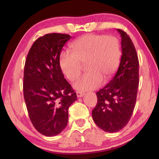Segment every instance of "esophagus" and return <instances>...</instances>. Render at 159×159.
<instances>
[{"mask_svg":"<svg viewBox=\"0 0 159 159\" xmlns=\"http://www.w3.org/2000/svg\"><path fill=\"white\" fill-rule=\"evenodd\" d=\"M76 95H77V97H78V98H81V97L84 96V93H82V92L77 91V92H76Z\"/></svg>","mask_w":159,"mask_h":159,"instance_id":"1","label":"esophagus"}]
</instances>
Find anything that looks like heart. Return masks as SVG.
Listing matches in <instances>:
<instances>
[{
    "label": "heart",
    "mask_w": 159,
    "mask_h": 159,
    "mask_svg": "<svg viewBox=\"0 0 159 159\" xmlns=\"http://www.w3.org/2000/svg\"><path fill=\"white\" fill-rule=\"evenodd\" d=\"M71 52H63L59 57V66L68 79L74 80L79 76L85 64L89 71L74 84L80 91L91 90L107 82L119 67L122 51L120 42L114 37L86 34L70 45Z\"/></svg>",
    "instance_id": "b5f03b06"
}]
</instances>
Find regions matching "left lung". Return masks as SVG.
I'll return each mask as SVG.
<instances>
[{"mask_svg":"<svg viewBox=\"0 0 159 159\" xmlns=\"http://www.w3.org/2000/svg\"><path fill=\"white\" fill-rule=\"evenodd\" d=\"M122 38V57L113 79L96 93L93 121L106 132H117L129 122L134 109L139 86V59L130 37L117 29Z\"/></svg>","mask_w":159,"mask_h":159,"instance_id":"obj_1","label":"left lung"}]
</instances>
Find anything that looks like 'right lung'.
Listing matches in <instances>:
<instances>
[{"label": "right lung", "instance_id": "1", "mask_svg": "<svg viewBox=\"0 0 159 159\" xmlns=\"http://www.w3.org/2000/svg\"><path fill=\"white\" fill-rule=\"evenodd\" d=\"M70 38L66 34H45L34 42L25 61L23 93L27 112L35 129L47 137L66 128L68 110L77 100L59 66L61 49Z\"/></svg>", "mask_w": 159, "mask_h": 159}]
</instances>
